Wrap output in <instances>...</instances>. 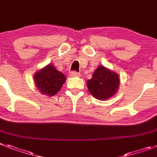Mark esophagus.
I'll list each match as a JSON object with an SVG mask.
<instances>
[{"instance_id": "1", "label": "esophagus", "mask_w": 157, "mask_h": 157, "mask_svg": "<svg viewBox=\"0 0 157 157\" xmlns=\"http://www.w3.org/2000/svg\"><path fill=\"white\" fill-rule=\"evenodd\" d=\"M70 75L71 77H79V76H80V73L76 72V71H73V72H71Z\"/></svg>"}]
</instances>
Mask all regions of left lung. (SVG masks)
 Segmentation results:
<instances>
[{
  "label": "left lung",
  "mask_w": 157,
  "mask_h": 157,
  "mask_svg": "<svg viewBox=\"0 0 157 157\" xmlns=\"http://www.w3.org/2000/svg\"><path fill=\"white\" fill-rule=\"evenodd\" d=\"M118 73L100 65L95 69L92 77L87 81L89 92L94 97L105 100L112 97L119 88Z\"/></svg>",
  "instance_id": "left-lung-1"
}]
</instances>
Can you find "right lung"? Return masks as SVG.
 <instances>
[{
	"instance_id": "add662e5",
	"label": "right lung",
	"mask_w": 157,
	"mask_h": 157,
	"mask_svg": "<svg viewBox=\"0 0 157 157\" xmlns=\"http://www.w3.org/2000/svg\"><path fill=\"white\" fill-rule=\"evenodd\" d=\"M34 80L41 93L53 96L62 88L66 77L52 65H48L35 73Z\"/></svg>"
}]
</instances>
